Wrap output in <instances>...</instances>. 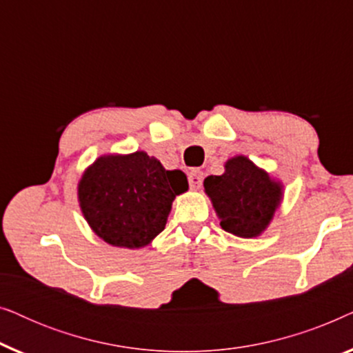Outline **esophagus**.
<instances>
[{"label": "esophagus", "mask_w": 353, "mask_h": 353, "mask_svg": "<svg viewBox=\"0 0 353 353\" xmlns=\"http://www.w3.org/2000/svg\"><path fill=\"white\" fill-rule=\"evenodd\" d=\"M202 180H204V173L201 170H191L188 173V181H190V186L192 190H199L202 185Z\"/></svg>", "instance_id": "1"}]
</instances>
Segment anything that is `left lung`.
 Here are the masks:
<instances>
[{
  "mask_svg": "<svg viewBox=\"0 0 353 353\" xmlns=\"http://www.w3.org/2000/svg\"><path fill=\"white\" fill-rule=\"evenodd\" d=\"M204 190L221 228L239 238L262 233L283 197V186L244 156L230 159L223 175L207 176Z\"/></svg>",
  "mask_w": 353,
  "mask_h": 353,
  "instance_id": "1",
  "label": "left lung"
}]
</instances>
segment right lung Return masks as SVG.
<instances>
[{"label": "right lung", "mask_w": 353, "mask_h": 353, "mask_svg": "<svg viewBox=\"0 0 353 353\" xmlns=\"http://www.w3.org/2000/svg\"><path fill=\"white\" fill-rule=\"evenodd\" d=\"M188 190L181 170H165L138 151L99 157L79 183L81 212L108 244L138 249L163 231L175 196Z\"/></svg>", "instance_id": "add662e5"}]
</instances>
